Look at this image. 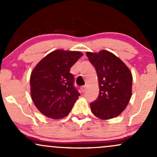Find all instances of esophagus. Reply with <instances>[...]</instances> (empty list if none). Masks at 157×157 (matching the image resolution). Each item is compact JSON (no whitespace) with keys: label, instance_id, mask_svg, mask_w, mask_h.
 <instances>
[{"label":"esophagus","instance_id":"1","mask_svg":"<svg viewBox=\"0 0 157 157\" xmlns=\"http://www.w3.org/2000/svg\"><path fill=\"white\" fill-rule=\"evenodd\" d=\"M86 90V86H82V87H81V91H82V92H85Z\"/></svg>","mask_w":157,"mask_h":157}]
</instances>
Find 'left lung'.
I'll return each mask as SVG.
<instances>
[{
  "mask_svg": "<svg viewBox=\"0 0 157 157\" xmlns=\"http://www.w3.org/2000/svg\"><path fill=\"white\" fill-rule=\"evenodd\" d=\"M86 55L97 74L100 92L90 103L94 115L101 120L116 117L127 107L132 94V75L119 57L106 50Z\"/></svg>",
  "mask_w": 157,
  "mask_h": 157,
  "instance_id": "8db88e82",
  "label": "left lung"
}]
</instances>
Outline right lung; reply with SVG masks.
Wrapping results in <instances>:
<instances>
[{"label": "right lung", "mask_w": 157, "mask_h": 157, "mask_svg": "<svg viewBox=\"0 0 157 157\" xmlns=\"http://www.w3.org/2000/svg\"><path fill=\"white\" fill-rule=\"evenodd\" d=\"M82 56L80 52L56 50L43 58L32 71V99L46 117L60 119L71 111L80 94L74 86L75 79L69 71Z\"/></svg>", "instance_id": "1"}]
</instances>
